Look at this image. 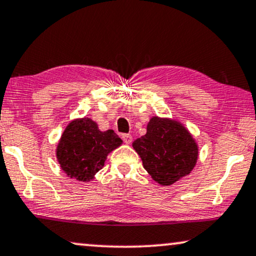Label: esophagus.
Wrapping results in <instances>:
<instances>
[{
  "instance_id": "esophagus-1",
  "label": "esophagus",
  "mask_w": 256,
  "mask_h": 256,
  "mask_svg": "<svg viewBox=\"0 0 256 256\" xmlns=\"http://www.w3.org/2000/svg\"><path fill=\"white\" fill-rule=\"evenodd\" d=\"M122 140H124L125 144L128 145V144H131V142H132V136L131 134H125L122 136Z\"/></svg>"
}]
</instances>
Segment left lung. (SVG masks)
Returning a JSON list of instances; mask_svg holds the SVG:
<instances>
[{
    "label": "left lung",
    "mask_w": 256,
    "mask_h": 256,
    "mask_svg": "<svg viewBox=\"0 0 256 256\" xmlns=\"http://www.w3.org/2000/svg\"><path fill=\"white\" fill-rule=\"evenodd\" d=\"M132 148L151 178L162 186L188 176L199 158V146L184 124L158 116L150 119L146 134L136 139Z\"/></svg>",
    "instance_id": "left-lung-1"
}]
</instances>
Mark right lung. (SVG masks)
Wrapping results in <instances>:
<instances>
[{
  "label": "right lung",
  "mask_w": 256,
  "mask_h": 256,
  "mask_svg": "<svg viewBox=\"0 0 256 256\" xmlns=\"http://www.w3.org/2000/svg\"><path fill=\"white\" fill-rule=\"evenodd\" d=\"M122 144L114 130L100 131L91 118H77L64 128L56 148V158L69 178L88 182L103 168L108 153Z\"/></svg>",
  "instance_id": "right-lung-1"
}]
</instances>
